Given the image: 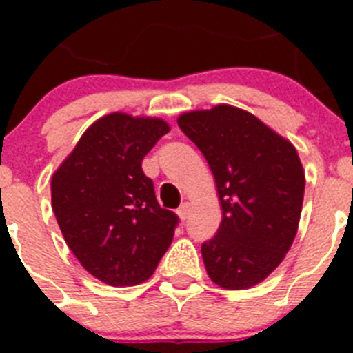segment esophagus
I'll return each instance as SVG.
<instances>
[{
  "instance_id": "34e87169",
  "label": "esophagus",
  "mask_w": 353,
  "mask_h": 353,
  "mask_svg": "<svg viewBox=\"0 0 353 353\" xmlns=\"http://www.w3.org/2000/svg\"><path fill=\"white\" fill-rule=\"evenodd\" d=\"M176 214H179L180 219L185 221L187 217H189V214H191V205H189V203H182L179 207V210H176Z\"/></svg>"
}]
</instances>
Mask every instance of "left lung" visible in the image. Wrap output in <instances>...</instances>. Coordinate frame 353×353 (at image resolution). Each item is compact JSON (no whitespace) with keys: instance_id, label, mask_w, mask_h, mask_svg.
I'll use <instances>...</instances> for the list:
<instances>
[{"instance_id":"8db88e82","label":"left lung","mask_w":353,"mask_h":353,"mask_svg":"<svg viewBox=\"0 0 353 353\" xmlns=\"http://www.w3.org/2000/svg\"><path fill=\"white\" fill-rule=\"evenodd\" d=\"M205 155L223 219L201 245L208 277L226 290L258 285L297 235L305 176L297 150L244 109L219 104L179 117Z\"/></svg>"}]
</instances>
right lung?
I'll return each instance as SVG.
<instances>
[{"instance_id": "right-lung-1", "label": "right lung", "mask_w": 353, "mask_h": 353, "mask_svg": "<svg viewBox=\"0 0 353 353\" xmlns=\"http://www.w3.org/2000/svg\"><path fill=\"white\" fill-rule=\"evenodd\" d=\"M168 132L161 118L105 114L52 174V212L65 242L105 285L146 281L173 240L179 215L161 208L141 168Z\"/></svg>"}]
</instances>
